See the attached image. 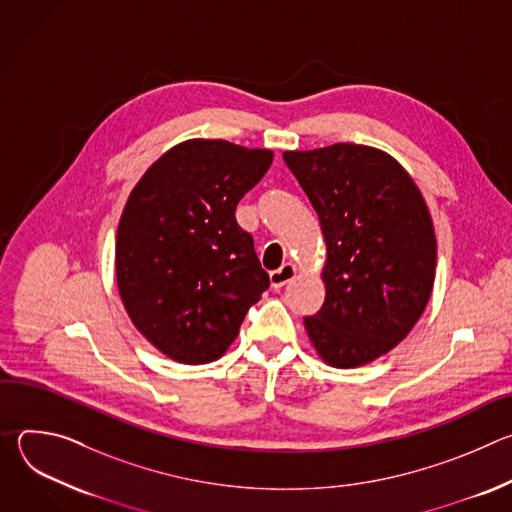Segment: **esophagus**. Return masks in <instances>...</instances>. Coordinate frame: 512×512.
I'll return each mask as SVG.
<instances>
[{"instance_id":"esophagus-1","label":"esophagus","mask_w":512,"mask_h":512,"mask_svg":"<svg viewBox=\"0 0 512 512\" xmlns=\"http://www.w3.org/2000/svg\"><path fill=\"white\" fill-rule=\"evenodd\" d=\"M296 277V265L294 263H283L279 269L269 273V281L273 289H281L285 283Z\"/></svg>"}]
</instances>
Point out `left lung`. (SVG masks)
<instances>
[{
  "label": "left lung",
  "mask_w": 512,
  "mask_h": 512,
  "mask_svg": "<svg viewBox=\"0 0 512 512\" xmlns=\"http://www.w3.org/2000/svg\"><path fill=\"white\" fill-rule=\"evenodd\" d=\"M283 160L318 212L326 300L304 318L320 358L354 369L395 348L423 314L435 279L427 204L389 154L356 143Z\"/></svg>",
  "instance_id": "8db88e82"
}]
</instances>
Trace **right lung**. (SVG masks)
Instances as JSON below:
<instances>
[{"mask_svg": "<svg viewBox=\"0 0 512 512\" xmlns=\"http://www.w3.org/2000/svg\"><path fill=\"white\" fill-rule=\"evenodd\" d=\"M271 162L269 150L188 139L127 198L115 245L119 296L135 328L176 362L221 358L269 287L235 210Z\"/></svg>", "mask_w": 512, "mask_h": 512, "instance_id": "obj_1", "label": "right lung"}]
</instances>
